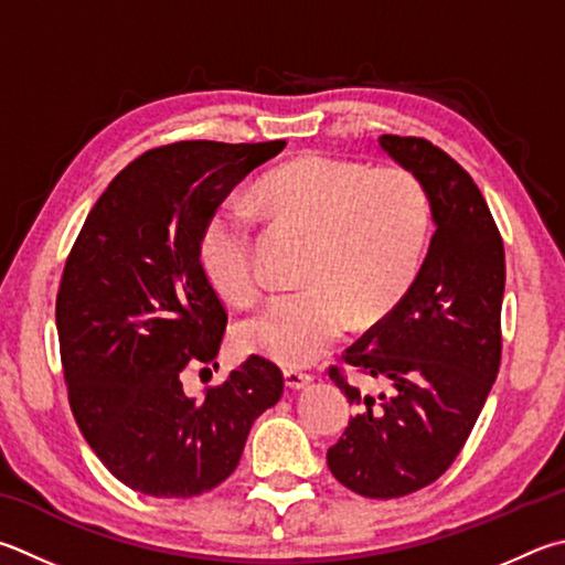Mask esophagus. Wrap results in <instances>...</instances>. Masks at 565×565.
Returning <instances> with one entry per match:
<instances>
[{"mask_svg":"<svg viewBox=\"0 0 565 565\" xmlns=\"http://www.w3.org/2000/svg\"><path fill=\"white\" fill-rule=\"evenodd\" d=\"M284 381H286V387L301 390L303 385H309L313 381V373L296 371V367H289V371H284Z\"/></svg>","mask_w":565,"mask_h":565,"instance_id":"obj_1","label":"esophagus"}]
</instances>
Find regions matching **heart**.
I'll return each mask as SVG.
<instances>
[{
  "label": "heart",
  "mask_w": 565,
  "mask_h": 565,
  "mask_svg": "<svg viewBox=\"0 0 565 565\" xmlns=\"http://www.w3.org/2000/svg\"><path fill=\"white\" fill-rule=\"evenodd\" d=\"M256 202L311 234L299 294L259 306L237 328L239 343L281 365H306L358 323L385 318L413 289L429 242L425 184L399 166L371 168L303 156L269 172ZM200 262L214 289L244 303L262 289L256 230L247 207L224 202L204 222Z\"/></svg>",
  "instance_id": "1"
}]
</instances>
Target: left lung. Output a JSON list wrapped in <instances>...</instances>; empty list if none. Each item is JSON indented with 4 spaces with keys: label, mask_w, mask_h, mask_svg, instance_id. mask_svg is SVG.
Here are the masks:
<instances>
[{
    "label": "left lung",
    "mask_w": 565,
    "mask_h": 565,
    "mask_svg": "<svg viewBox=\"0 0 565 565\" xmlns=\"http://www.w3.org/2000/svg\"><path fill=\"white\" fill-rule=\"evenodd\" d=\"M381 148L425 184L435 234L413 289L343 363L393 385L371 397L328 375L358 415L328 449V469L355 494L397 499L425 489L465 447L501 363L504 242L484 194L443 148L415 136H381Z\"/></svg>",
    "instance_id": "8db88e82"
}]
</instances>
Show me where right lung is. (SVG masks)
Listing matches in <instances>:
<instances>
[{
	"mask_svg": "<svg viewBox=\"0 0 565 565\" xmlns=\"http://www.w3.org/2000/svg\"><path fill=\"white\" fill-rule=\"evenodd\" d=\"M286 140H180L122 168L61 274L56 328L68 405L108 471L148 497L188 499L239 465L249 429L279 403V365L249 355L200 399L182 371L214 363L227 309L200 262L210 214Z\"/></svg>",
	"mask_w": 565,
	"mask_h": 565,
	"instance_id": "1",
	"label": "right lung"
}]
</instances>
